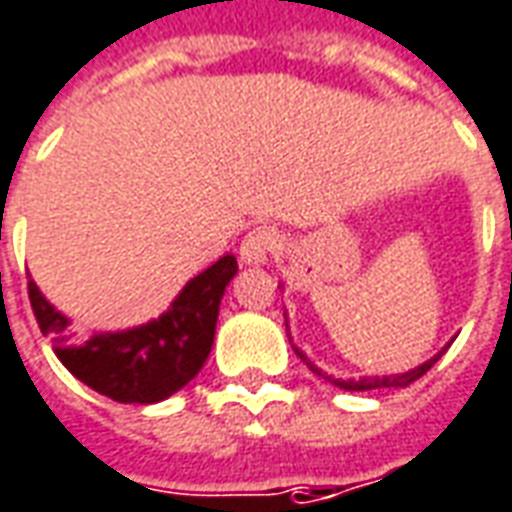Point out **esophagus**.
I'll return each instance as SVG.
<instances>
[{
	"instance_id": "esophagus-1",
	"label": "esophagus",
	"mask_w": 512,
	"mask_h": 512,
	"mask_svg": "<svg viewBox=\"0 0 512 512\" xmlns=\"http://www.w3.org/2000/svg\"><path fill=\"white\" fill-rule=\"evenodd\" d=\"M274 249H277V232L268 230V227H257L246 235L244 244H241V263L263 266Z\"/></svg>"
}]
</instances>
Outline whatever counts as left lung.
I'll return each instance as SVG.
<instances>
[{
  "label": "left lung",
  "mask_w": 512,
  "mask_h": 512,
  "mask_svg": "<svg viewBox=\"0 0 512 512\" xmlns=\"http://www.w3.org/2000/svg\"><path fill=\"white\" fill-rule=\"evenodd\" d=\"M285 327H288V318H285ZM291 338V335H288ZM293 346V343H291ZM449 346V343H446ZM446 346H443L438 355H432L430 360H424L421 366L410 368V371H402V374H388V377H360V380H335V377H327L324 371L318 366H313V360L299 349V346H293V352H296V357H302V363H305L313 374H318V377H324L327 382H332V385H338V388H343V391H377V388H407L410 382H416L418 377H424L427 371H430L438 360H441V355L446 352Z\"/></svg>",
  "instance_id": "obj_1"
}]
</instances>
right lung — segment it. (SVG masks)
Segmentation results:
<instances>
[{
  "instance_id": "add662e5",
  "label": "right lung",
  "mask_w": 512,
  "mask_h": 512,
  "mask_svg": "<svg viewBox=\"0 0 512 512\" xmlns=\"http://www.w3.org/2000/svg\"><path fill=\"white\" fill-rule=\"evenodd\" d=\"M238 274L235 257L224 255L185 282L166 313L119 332H94L80 341L41 288L30 280L32 313L55 343V355L71 374L96 393L121 405H155L185 388L205 366L221 296Z\"/></svg>"
}]
</instances>
